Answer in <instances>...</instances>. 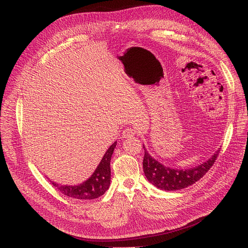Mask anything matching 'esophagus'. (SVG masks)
Segmentation results:
<instances>
[{"mask_svg":"<svg viewBox=\"0 0 248 248\" xmlns=\"http://www.w3.org/2000/svg\"><path fill=\"white\" fill-rule=\"evenodd\" d=\"M134 134H136V130L132 129V128H129V127H127V128H125L122 132V138L123 139H129V138L133 137Z\"/></svg>","mask_w":248,"mask_h":248,"instance_id":"34e87169","label":"esophagus"}]
</instances>
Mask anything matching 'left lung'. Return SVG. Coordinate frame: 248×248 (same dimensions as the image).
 Here are the masks:
<instances>
[{"label": "left lung", "mask_w": 248, "mask_h": 248, "mask_svg": "<svg viewBox=\"0 0 248 248\" xmlns=\"http://www.w3.org/2000/svg\"><path fill=\"white\" fill-rule=\"evenodd\" d=\"M142 148L145 150L142 168H144L146 178L150 183L156 186L157 188L167 191L183 189L199 181L213 166L217 158V155L219 154L220 151V149H218L207 161L199 164L197 167L178 170L163 166L161 162L153 158L148 153L144 145H142Z\"/></svg>", "instance_id": "8db88e82"}]
</instances>
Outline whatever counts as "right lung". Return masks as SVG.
Returning <instances> with one entry per match:
<instances>
[{"label": "right lung", "instance_id": "obj_1", "mask_svg": "<svg viewBox=\"0 0 248 248\" xmlns=\"http://www.w3.org/2000/svg\"><path fill=\"white\" fill-rule=\"evenodd\" d=\"M117 141H115L104 153L98 167L86 181L78 185H62L50 181L59 191L65 196L78 200H94L104 194L110 184V158L114 153Z\"/></svg>", "mask_w": 248, "mask_h": 248}]
</instances>
